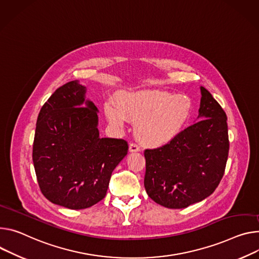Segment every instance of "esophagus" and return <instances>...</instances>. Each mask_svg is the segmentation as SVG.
I'll list each match as a JSON object with an SVG mask.
<instances>
[{
  "mask_svg": "<svg viewBox=\"0 0 259 259\" xmlns=\"http://www.w3.org/2000/svg\"><path fill=\"white\" fill-rule=\"evenodd\" d=\"M140 150L139 146L136 145V144H130L129 145V152L130 153H135V152H138Z\"/></svg>",
  "mask_w": 259,
  "mask_h": 259,
  "instance_id": "1",
  "label": "esophagus"
}]
</instances>
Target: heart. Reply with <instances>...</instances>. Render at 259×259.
<instances>
[{"label": "heart", "instance_id": "obj_1", "mask_svg": "<svg viewBox=\"0 0 259 259\" xmlns=\"http://www.w3.org/2000/svg\"><path fill=\"white\" fill-rule=\"evenodd\" d=\"M116 102L117 105L112 101L104 105L108 121L116 126H122L126 119L137 123V139L151 148L172 142L189 123L193 112L189 96L156 90L123 92L116 96Z\"/></svg>", "mask_w": 259, "mask_h": 259}]
</instances>
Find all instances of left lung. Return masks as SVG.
Wrapping results in <instances>:
<instances>
[{
    "label": "left lung",
    "instance_id": "left-lung-1",
    "mask_svg": "<svg viewBox=\"0 0 259 259\" xmlns=\"http://www.w3.org/2000/svg\"><path fill=\"white\" fill-rule=\"evenodd\" d=\"M198 119L169 144L146 150L145 188L158 204L184 208L209 196L225 170L229 151L227 116L200 87Z\"/></svg>",
    "mask_w": 259,
    "mask_h": 259
}]
</instances>
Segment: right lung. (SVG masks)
Segmentation results:
<instances>
[{"mask_svg":"<svg viewBox=\"0 0 259 259\" xmlns=\"http://www.w3.org/2000/svg\"><path fill=\"white\" fill-rule=\"evenodd\" d=\"M78 80L65 83L42 106L33 163L42 194L71 209L102 200L113 169L128 153L124 139L99 136L98 109Z\"/></svg>","mask_w":259,"mask_h":259,"instance_id":"add662e5","label":"right lung"}]
</instances>
